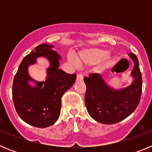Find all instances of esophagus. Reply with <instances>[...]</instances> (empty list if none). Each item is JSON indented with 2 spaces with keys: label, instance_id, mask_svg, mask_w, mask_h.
Returning a JSON list of instances; mask_svg holds the SVG:
<instances>
[{
  "label": "esophagus",
  "instance_id": "obj_1",
  "mask_svg": "<svg viewBox=\"0 0 152 152\" xmlns=\"http://www.w3.org/2000/svg\"><path fill=\"white\" fill-rule=\"evenodd\" d=\"M83 79H84V77L81 74H78L77 75V81H81V80H83Z\"/></svg>",
  "mask_w": 152,
  "mask_h": 152
}]
</instances>
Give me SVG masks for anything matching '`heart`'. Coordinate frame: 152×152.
Returning <instances> with one entry per match:
<instances>
[{
    "mask_svg": "<svg viewBox=\"0 0 152 152\" xmlns=\"http://www.w3.org/2000/svg\"><path fill=\"white\" fill-rule=\"evenodd\" d=\"M113 59V55L107 51L100 49H87L80 52L76 58L72 55L68 56V61L73 64L79 66L91 65L98 63V68H105L109 62Z\"/></svg>",
    "mask_w": 152,
    "mask_h": 152,
    "instance_id": "1",
    "label": "heart"
}]
</instances>
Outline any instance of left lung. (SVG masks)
I'll return each instance as SVG.
<instances>
[{"label":"left lung","instance_id":"obj_1","mask_svg":"<svg viewBox=\"0 0 152 152\" xmlns=\"http://www.w3.org/2000/svg\"><path fill=\"white\" fill-rule=\"evenodd\" d=\"M129 56L134 63L130 76L132 81L125 88L116 89L109 85L102 75L91 74L84 81L87 87L85 106L88 113L96 122L109 125L119 123L130 116L139 103L142 79L136 56Z\"/></svg>","mask_w":152,"mask_h":152}]
</instances>
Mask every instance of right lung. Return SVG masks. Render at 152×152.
Wrapping results in <instances>:
<instances>
[{
    "instance_id": "1",
    "label": "right lung",
    "mask_w": 152,
    "mask_h": 152,
    "mask_svg": "<svg viewBox=\"0 0 152 152\" xmlns=\"http://www.w3.org/2000/svg\"><path fill=\"white\" fill-rule=\"evenodd\" d=\"M54 45L40 44L24 58L13 79L12 95L16 110L25 123L46 128L56 123L60 116L61 97L72 88L76 75L59 69L61 57L53 50ZM42 57L49 61L45 81L34 80L28 74V67Z\"/></svg>"
}]
</instances>
